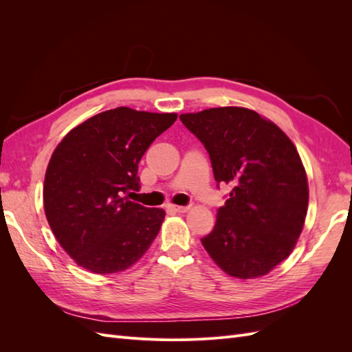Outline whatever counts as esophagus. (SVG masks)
Instances as JSON below:
<instances>
[{
    "label": "esophagus",
    "instance_id": "obj_1",
    "mask_svg": "<svg viewBox=\"0 0 352 352\" xmlns=\"http://www.w3.org/2000/svg\"><path fill=\"white\" fill-rule=\"evenodd\" d=\"M168 208L175 212H186L189 210V207H184V206H170Z\"/></svg>",
    "mask_w": 352,
    "mask_h": 352
}]
</instances>
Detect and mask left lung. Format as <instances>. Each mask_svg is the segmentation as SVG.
Returning <instances> with one entry per match:
<instances>
[{
    "instance_id": "left-lung-1",
    "label": "left lung",
    "mask_w": 352,
    "mask_h": 352,
    "mask_svg": "<svg viewBox=\"0 0 352 352\" xmlns=\"http://www.w3.org/2000/svg\"><path fill=\"white\" fill-rule=\"evenodd\" d=\"M180 120L204 144L217 182L233 186L202 247L232 278H261L289 257L304 228L308 182L296 146L245 107L185 113Z\"/></svg>"
}]
</instances>
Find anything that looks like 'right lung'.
<instances>
[{
	"instance_id": "1",
	"label": "right lung",
	"mask_w": 352,
	"mask_h": 352,
	"mask_svg": "<svg viewBox=\"0 0 352 352\" xmlns=\"http://www.w3.org/2000/svg\"><path fill=\"white\" fill-rule=\"evenodd\" d=\"M176 113L117 107L95 114L63 138L44 180V210L56 239L80 267L123 272L140 260L163 225L162 208L129 201L138 164Z\"/></svg>"
}]
</instances>
